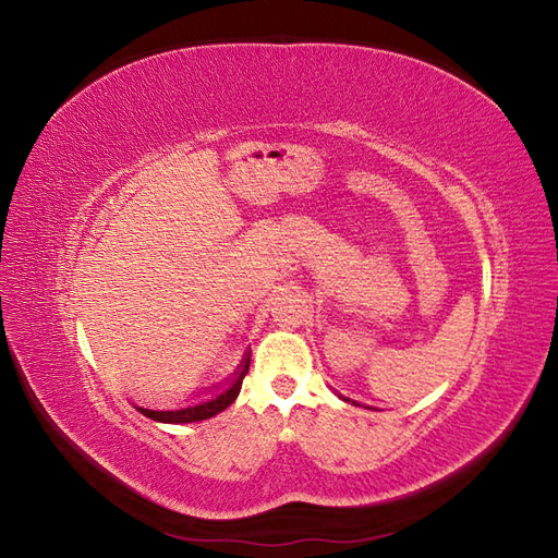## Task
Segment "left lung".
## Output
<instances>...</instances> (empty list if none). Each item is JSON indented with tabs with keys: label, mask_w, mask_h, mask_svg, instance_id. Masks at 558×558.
I'll return each instance as SVG.
<instances>
[{
	"label": "left lung",
	"mask_w": 558,
	"mask_h": 558,
	"mask_svg": "<svg viewBox=\"0 0 558 558\" xmlns=\"http://www.w3.org/2000/svg\"><path fill=\"white\" fill-rule=\"evenodd\" d=\"M342 400H347V402H351V404H359V408H363V404L361 402H356V400H351V398H344V396H340ZM365 408H367V404H365ZM367 410H373V408H367Z\"/></svg>",
	"instance_id": "8db88e82"
}]
</instances>
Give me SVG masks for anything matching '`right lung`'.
<instances>
[{
  "label": "right lung",
  "mask_w": 558,
  "mask_h": 558,
  "mask_svg": "<svg viewBox=\"0 0 558 558\" xmlns=\"http://www.w3.org/2000/svg\"><path fill=\"white\" fill-rule=\"evenodd\" d=\"M248 363H251V351H246L238 369H234L232 377L226 381V386L221 391H214L211 398L202 400V402H193V404H181V408L174 410H150V408H137L144 416L160 421V424H193V421H205L216 416L218 412H223L226 408L234 402V398L240 396V388H242V379L248 373Z\"/></svg>",
  "instance_id": "1"
}]
</instances>
